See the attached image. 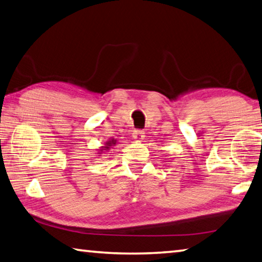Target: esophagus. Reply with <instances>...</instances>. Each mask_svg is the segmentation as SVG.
Wrapping results in <instances>:
<instances>
[{"mask_svg": "<svg viewBox=\"0 0 262 262\" xmlns=\"http://www.w3.org/2000/svg\"><path fill=\"white\" fill-rule=\"evenodd\" d=\"M133 139L136 142H141L144 139V133L142 130H134V133H133Z\"/></svg>", "mask_w": 262, "mask_h": 262, "instance_id": "1", "label": "esophagus"}]
</instances>
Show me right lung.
Instances as JSON below:
<instances>
[{"mask_svg": "<svg viewBox=\"0 0 262 262\" xmlns=\"http://www.w3.org/2000/svg\"><path fill=\"white\" fill-rule=\"evenodd\" d=\"M116 143H117V140H115V139H111V140H107L105 143H104V145L103 146H101L98 149V152L97 154L98 155H102L104 151H108L111 149V146H113V145H116Z\"/></svg>", "mask_w": 262, "mask_h": 262, "instance_id": "obj_1", "label": "right lung"}]
</instances>
